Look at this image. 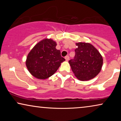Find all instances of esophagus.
<instances>
[{
  "label": "esophagus",
  "instance_id": "34e87169",
  "mask_svg": "<svg viewBox=\"0 0 121 121\" xmlns=\"http://www.w3.org/2000/svg\"><path fill=\"white\" fill-rule=\"evenodd\" d=\"M65 60H67V61L69 60V57L68 56H65Z\"/></svg>",
  "mask_w": 121,
  "mask_h": 121
}]
</instances>
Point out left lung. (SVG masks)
Wrapping results in <instances>:
<instances>
[{
    "label": "left lung",
    "instance_id": "obj_1",
    "mask_svg": "<svg viewBox=\"0 0 121 121\" xmlns=\"http://www.w3.org/2000/svg\"><path fill=\"white\" fill-rule=\"evenodd\" d=\"M74 59L69 61L74 75L79 80L87 81L95 78L101 70L103 59L98 50L89 43L79 42Z\"/></svg>",
    "mask_w": 121,
    "mask_h": 121
}]
</instances>
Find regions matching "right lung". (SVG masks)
Instances as JSON below:
<instances>
[{"label":"right lung","instance_id":"obj_1","mask_svg":"<svg viewBox=\"0 0 121 121\" xmlns=\"http://www.w3.org/2000/svg\"><path fill=\"white\" fill-rule=\"evenodd\" d=\"M57 43L52 39H46L34 46L28 54L26 65L34 77L45 79L55 73L65 59L60 51L56 49Z\"/></svg>","mask_w":121,"mask_h":121}]
</instances>
